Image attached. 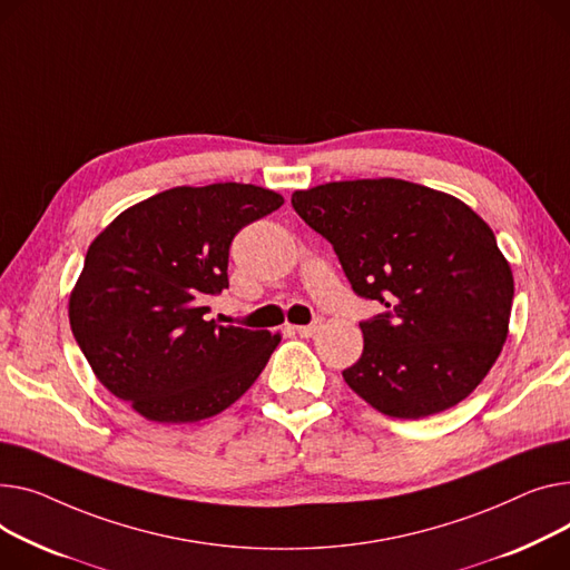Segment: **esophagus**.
<instances>
[{"mask_svg": "<svg viewBox=\"0 0 570 570\" xmlns=\"http://www.w3.org/2000/svg\"><path fill=\"white\" fill-rule=\"evenodd\" d=\"M323 327V321H314V323H309V325H297V327H293L299 336H312V334H316L318 330Z\"/></svg>", "mask_w": 570, "mask_h": 570, "instance_id": "obj_1", "label": "esophagus"}]
</instances>
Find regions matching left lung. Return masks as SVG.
Segmentation results:
<instances>
[{
  "instance_id": "8db88e82",
  "label": "left lung",
  "mask_w": 570,
  "mask_h": 570,
  "mask_svg": "<svg viewBox=\"0 0 570 570\" xmlns=\"http://www.w3.org/2000/svg\"><path fill=\"white\" fill-rule=\"evenodd\" d=\"M291 204L332 243L353 291L387 307L360 323L348 387L396 420L468 399L502 353L513 305L490 226L461 199L401 178L295 189Z\"/></svg>"
}]
</instances>
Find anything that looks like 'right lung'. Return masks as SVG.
<instances>
[{
  "label": "right lung",
  "instance_id": "add662e5",
  "mask_svg": "<svg viewBox=\"0 0 570 570\" xmlns=\"http://www.w3.org/2000/svg\"><path fill=\"white\" fill-rule=\"evenodd\" d=\"M284 197L249 183L171 187L126 208L89 245L68 321L100 385L156 424L234 405L282 334L208 321L229 286V247Z\"/></svg>",
  "mask_w": 570,
  "mask_h": 570
}]
</instances>
